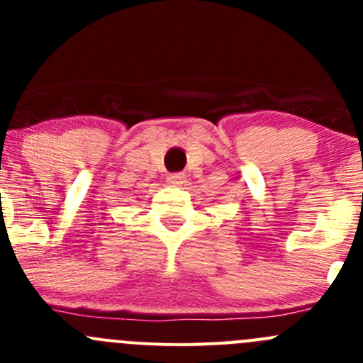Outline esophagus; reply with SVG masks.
Masks as SVG:
<instances>
[{
    "label": "esophagus",
    "mask_w": 363,
    "mask_h": 363,
    "mask_svg": "<svg viewBox=\"0 0 363 363\" xmlns=\"http://www.w3.org/2000/svg\"><path fill=\"white\" fill-rule=\"evenodd\" d=\"M186 182V175L182 174V172H179V174H172L170 177H168V184L172 186H182Z\"/></svg>",
    "instance_id": "34e87169"
}]
</instances>
